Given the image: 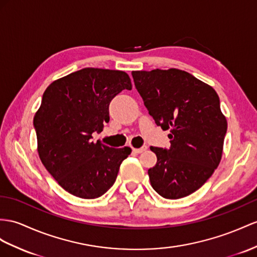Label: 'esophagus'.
Returning a JSON list of instances; mask_svg holds the SVG:
<instances>
[{
	"instance_id": "obj_1",
	"label": "esophagus",
	"mask_w": 257,
	"mask_h": 257,
	"mask_svg": "<svg viewBox=\"0 0 257 257\" xmlns=\"http://www.w3.org/2000/svg\"><path fill=\"white\" fill-rule=\"evenodd\" d=\"M147 149H148V147H147V146H143L142 148H139V149H136V148H134V149H133V151H134L135 153L139 154V153H142V152H144V151H147Z\"/></svg>"
}]
</instances>
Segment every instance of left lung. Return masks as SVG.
<instances>
[{"mask_svg": "<svg viewBox=\"0 0 257 257\" xmlns=\"http://www.w3.org/2000/svg\"><path fill=\"white\" fill-rule=\"evenodd\" d=\"M149 114L170 130L169 149L151 147L157 163L151 186L165 199H181L200 189L218 167L227 119L213 87L185 70L133 71Z\"/></svg>", "mask_w": 257, "mask_h": 257, "instance_id": "left-lung-1", "label": "left lung"}]
</instances>
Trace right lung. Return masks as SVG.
<instances>
[{
    "label": "right lung",
    "instance_id": "1",
    "mask_svg": "<svg viewBox=\"0 0 257 257\" xmlns=\"http://www.w3.org/2000/svg\"><path fill=\"white\" fill-rule=\"evenodd\" d=\"M121 70L83 68L52 82L34 118L39 157L66 191L96 199L114 185L129 147L109 148L92 141L109 121L108 105L119 92L131 90Z\"/></svg>",
    "mask_w": 257,
    "mask_h": 257
}]
</instances>
